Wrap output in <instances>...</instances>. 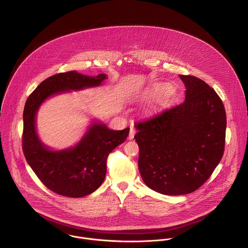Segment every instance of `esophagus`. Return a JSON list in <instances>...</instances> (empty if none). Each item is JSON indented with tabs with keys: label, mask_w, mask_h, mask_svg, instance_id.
I'll return each mask as SVG.
<instances>
[{
	"label": "esophagus",
	"mask_w": 248,
	"mask_h": 248,
	"mask_svg": "<svg viewBox=\"0 0 248 248\" xmlns=\"http://www.w3.org/2000/svg\"><path fill=\"white\" fill-rule=\"evenodd\" d=\"M136 135V129L134 127H131V130H130V134H129V140H133L134 137Z\"/></svg>",
	"instance_id": "1"
}]
</instances>
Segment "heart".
Segmentation results:
<instances>
[{"mask_svg":"<svg viewBox=\"0 0 248 248\" xmlns=\"http://www.w3.org/2000/svg\"><path fill=\"white\" fill-rule=\"evenodd\" d=\"M171 91V88L168 85H161V84H155L153 85L152 87L146 89L143 93H142V97L147 99V98H153L158 94H160L161 93L164 92H169Z\"/></svg>","mask_w":248,"mask_h":248,"instance_id":"obj_1","label":"heart"}]
</instances>
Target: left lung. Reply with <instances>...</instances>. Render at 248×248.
I'll list each match as a JSON object with an SVG mask.
<instances>
[{
	"label": "left lung",
	"mask_w": 248,
	"mask_h": 248,
	"mask_svg": "<svg viewBox=\"0 0 248 248\" xmlns=\"http://www.w3.org/2000/svg\"><path fill=\"white\" fill-rule=\"evenodd\" d=\"M179 77L184 102L135 124L142 179L170 196L198 190L219 163L225 144L226 113L219 96L200 78Z\"/></svg>",
	"instance_id": "obj_1"
}]
</instances>
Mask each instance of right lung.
Instances as JSON below:
<instances>
[{
  "instance_id": "obj_1",
  "label": "right lung",
  "mask_w": 248,
  "mask_h": 248,
  "mask_svg": "<svg viewBox=\"0 0 248 248\" xmlns=\"http://www.w3.org/2000/svg\"><path fill=\"white\" fill-rule=\"evenodd\" d=\"M106 74L88 76L77 71L54 74L44 80L28 97L24 108L23 151L36 176L50 191L69 198H82L94 192L104 181L108 154L122 144L130 128L109 130L94 122L82 140L72 148L52 151L46 147L36 132V113L48 97L85 88L97 87Z\"/></svg>"
}]
</instances>
